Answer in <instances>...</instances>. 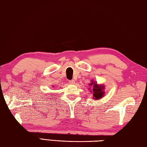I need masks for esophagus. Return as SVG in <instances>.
I'll list each match as a JSON object with an SVG mask.
<instances>
[{
    "label": "esophagus",
    "instance_id": "34e87169",
    "mask_svg": "<svg viewBox=\"0 0 147 147\" xmlns=\"http://www.w3.org/2000/svg\"><path fill=\"white\" fill-rule=\"evenodd\" d=\"M69 84H74V83H75V81H74V80H71L69 81Z\"/></svg>",
    "mask_w": 147,
    "mask_h": 147
}]
</instances>
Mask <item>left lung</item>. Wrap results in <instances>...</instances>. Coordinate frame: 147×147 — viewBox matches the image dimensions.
I'll list each match as a JSON object with an SVG mask.
<instances>
[{"mask_svg": "<svg viewBox=\"0 0 147 147\" xmlns=\"http://www.w3.org/2000/svg\"><path fill=\"white\" fill-rule=\"evenodd\" d=\"M89 86L92 87V89L90 91L93 93L94 100H98V99H100L103 97L104 94H105V92H104L105 86L102 84L98 85L96 82H94L93 80H91V82L89 84ZM91 87L89 88V89H91Z\"/></svg>", "mask_w": 147, "mask_h": 147, "instance_id": "1", "label": "left lung"}]
</instances>
